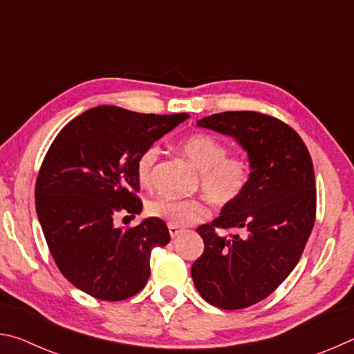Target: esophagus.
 I'll list each match as a JSON object with an SVG mask.
<instances>
[{
  "mask_svg": "<svg viewBox=\"0 0 354 354\" xmlns=\"http://www.w3.org/2000/svg\"><path fill=\"white\" fill-rule=\"evenodd\" d=\"M169 232H170V236H171V239H176V237H179L183 234V230H179L178 226H173V225H169Z\"/></svg>",
  "mask_w": 354,
  "mask_h": 354,
  "instance_id": "esophagus-1",
  "label": "esophagus"
}]
</instances>
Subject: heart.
I'll use <instances>...</instances> for the list:
<instances>
[{
	"instance_id": "heart-1",
	"label": "heart",
	"mask_w": 354,
	"mask_h": 354,
	"mask_svg": "<svg viewBox=\"0 0 354 354\" xmlns=\"http://www.w3.org/2000/svg\"><path fill=\"white\" fill-rule=\"evenodd\" d=\"M179 149L196 169V187L215 206L227 207L241 198L250 181L251 165L247 156L227 154V147L217 137L205 133L190 134L179 142ZM159 149L149 147L137 159L136 173L142 185L148 187L153 181V170L158 162ZM148 214L173 226H190L209 215L207 203L203 198L175 200L159 196L148 203Z\"/></svg>"
}]
</instances>
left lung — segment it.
Wrapping results in <instances>:
<instances>
[{"label": "left lung", "instance_id": "8db88e82", "mask_svg": "<svg viewBox=\"0 0 354 354\" xmlns=\"http://www.w3.org/2000/svg\"><path fill=\"white\" fill-rule=\"evenodd\" d=\"M198 127L234 137L247 149L251 173L241 198L196 227L205 251L190 273L207 303L243 309L277 290L303 254L315 221L313 159L297 131L267 113H214ZM217 229L243 234L225 238Z\"/></svg>", "mask_w": 354, "mask_h": 354}]
</instances>
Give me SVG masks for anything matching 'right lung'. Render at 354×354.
<instances>
[{
    "mask_svg": "<svg viewBox=\"0 0 354 354\" xmlns=\"http://www.w3.org/2000/svg\"><path fill=\"white\" fill-rule=\"evenodd\" d=\"M187 118L98 106L53 140L35 183V209L53 259L77 289L122 301L145 287L151 251L170 242L169 227L156 217L127 230L113 220L140 214L137 159Z\"/></svg>",
    "mask_w": 354,
    "mask_h": 354,
    "instance_id": "add662e5",
    "label": "right lung"
}]
</instances>
